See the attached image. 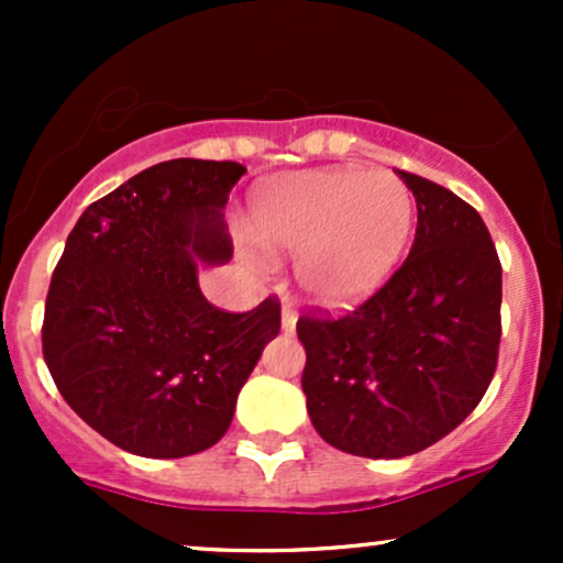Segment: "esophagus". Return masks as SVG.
<instances>
[{
    "label": "esophagus",
    "instance_id": "1",
    "mask_svg": "<svg viewBox=\"0 0 563 563\" xmlns=\"http://www.w3.org/2000/svg\"><path fill=\"white\" fill-rule=\"evenodd\" d=\"M296 312L290 307H283V314H280V328L283 333H294L296 331Z\"/></svg>",
    "mask_w": 563,
    "mask_h": 563
}]
</instances>
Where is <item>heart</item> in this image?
<instances>
[{
	"label": "heart",
	"instance_id": "obj_1",
	"mask_svg": "<svg viewBox=\"0 0 563 563\" xmlns=\"http://www.w3.org/2000/svg\"><path fill=\"white\" fill-rule=\"evenodd\" d=\"M243 243L251 267L269 254L296 256V283L328 312L357 307L389 280L416 224V198L397 174L357 166L286 172L254 187Z\"/></svg>",
	"mask_w": 563,
	"mask_h": 563
}]
</instances>
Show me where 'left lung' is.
Instances as JSON below:
<instances>
[{
    "instance_id": "left-lung-1",
    "label": "left lung",
    "mask_w": 563,
    "mask_h": 563,
    "mask_svg": "<svg viewBox=\"0 0 563 563\" xmlns=\"http://www.w3.org/2000/svg\"><path fill=\"white\" fill-rule=\"evenodd\" d=\"M418 203L410 256L363 307L301 318L314 431L360 457L416 455L482 402L500 346L503 269L479 211L399 172Z\"/></svg>"
}]
</instances>
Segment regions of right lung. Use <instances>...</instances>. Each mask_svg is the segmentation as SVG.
Returning <instances> with one entry per match:
<instances>
[{"label":"right lung","mask_w":563,"mask_h":563,"mask_svg":"<svg viewBox=\"0 0 563 563\" xmlns=\"http://www.w3.org/2000/svg\"><path fill=\"white\" fill-rule=\"evenodd\" d=\"M235 161L174 158L95 200L70 230L44 307V363L63 399L142 457L209 450L280 331V303L211 307L198 264H228Z\"/></svg>","instance_id":"right-lung-1"}]
</instances>
